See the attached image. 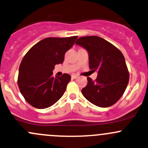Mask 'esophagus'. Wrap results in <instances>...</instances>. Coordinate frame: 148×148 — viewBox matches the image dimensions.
I'll return each instance as SVG.
<instances>
[{"mask_svg": "<svg viewBox=\"0 0 148 148\" xmlns=\"http://www.w3.org/2000/svg\"><path fill=\"white\" fill-rule=\"evenodd\" d=\"M71 78L74 79H75L78 78V76H77V75H71Z\"/></svg>", "mask_w": 148, "mask_h": 148, "instance_id": "34e87169", "label": "esophagus"}]
</instances>
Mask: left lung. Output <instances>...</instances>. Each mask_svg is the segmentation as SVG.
<instances>
[{"label": "left lung", "mask_w": 148, "mask_h": 148, "mask_svg": "<svg viewBox=\"0 0 148 148\" xmlns=\"http://www.w3.org/2000/svg\"><path fill=\"white\" fill-rule=\"evenodd\" d=\"M76 44L87 51L89 68L97 71L95 81L87 77V84L82 89L84 97L97 107H108L115 104L123 95L130 77L122 52L97 36L81 37Z\"/></svg>", "instance_id": "8db88e82"}]
</instances>
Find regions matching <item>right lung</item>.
Returning a JSON list of instances; mask_svg holds the SVG:
<instances>
[{
	"mask_svg": "<svg viewBox=\"0 0 148 148\" xmlns=\"http://www.w3.org/2000/svg\"><path fill=\"white\" fill-rule=\"evenodd\" d=\"M78 36L46 38L31 48L19 66L18 85L28 104L45 109L57 102L65 92L71 76L53 77L56 64H62L65 53Z\"/></svg>",
	"mask_w": 148,
	"mask_h": 148,
	"instance_id": "obj_1",
	"label": "right lung"
}]
</instances>
